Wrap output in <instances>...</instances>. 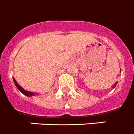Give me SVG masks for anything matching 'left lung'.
I'll return each instance as SVG.
<instances>
[{"label":"left lung","mask_w":134,"mask_h":134,"mask_svg":"<svg viewBox=\"0 0 134 134\" xmlns=\"http://www.w3.org/2000/svg\"><path fill=\"white\" fill-rule=\"evenodd\" d=\"M120 72H121V70H120ZM116 83H115V84L114 85H113V88H115V87H116Z\"/></svg>","instance_id":"8db88e82"}]
</instances>
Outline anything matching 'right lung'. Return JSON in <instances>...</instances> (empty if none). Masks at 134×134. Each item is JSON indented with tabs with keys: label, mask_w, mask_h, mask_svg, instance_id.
Here are the masks:
<instances>
[{
	"label": "right lung",
	"mask_w": 134,
	"mask_h": 134,
	"mask_svg": "<svg viewBox=\"0 0 134 134\" xmlns=\"http://www.w3.org/2000/svg\"><path fill=\"white\" fill-rule=\"evenodd\" d=\"M13 81H14L15 85V86L17 87V88H18V90L21 91L23 94L25 95V96H26L32 97V96H36V93H34V92H31V91H26V90H25L24 89H23V88L21 87L19 85H18V83H17V82H16L15 79L14 78H13Z\"/></svg>",
	"instance_id": "add662e5"
}]
</instances>
